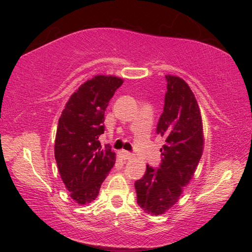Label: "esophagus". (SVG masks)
<instances>
[{
	"label": "esophagus",
	"mask_w": 252,
	"mask_h": 252,
	"mask_svg": "<svg viewBox=\"0 0 252 252\" xmlns=\"http://www.w3.org/2000/svg\"><path fill=\"white\" fill-rule=\"evenodd\" d=\"M120 157L125 160H129V159H132V158H133L134 156H133V153L122 150V151H120Z\"/></svg>",
	"instance_id": "esophagus-1"
}]
</instances>
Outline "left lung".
<instances>
[{"label": "left lung", "instance_id": "obj_1", "mask_svg": "<svg viewBox=\"0 0 252 252\" xmlns=\"http://www.w3.org/2000/svg\"><path fill=\"white\" fill-rule=\"evenodd\" d=\"M167 93L157 133L165 136L160 149L159 169L147 165L144 176L134 183L138 204L144 212L159 216L178 202L183 187L192 179L201 159L204 138L201 112L185 80L165 75Z\"/></svg>", "mask_w": 252, "mask_h": 252}]
</instances>
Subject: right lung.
I'll use <instances>...</instances> for the list:
<instances>
[{"instance_id": "1", "label": "right lung", "mask_w": 252, "mask_h": 252, "mask_svg": "<svg viewBox=\"0 0 252 252\" xmlns=\"http://www.w3.org/2000/svg\"><path fill=\"white\" fill-rule=\"evenodd\" d=\"M123 80L114 75H95L66 102L59 119L54 157L60 176L70 197L79 204L93 201L102 182L116 163V153L99 136L104 132V112Z\"/></svg>"}]
</instances>
